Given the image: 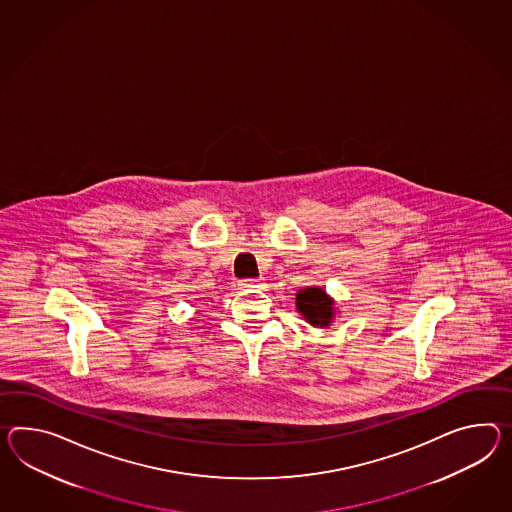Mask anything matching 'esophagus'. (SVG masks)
Returning <instances> with one entry per match:
<instances>
[{"mask_svg": "<svg viewBox=\"0 0 512 512\" xmlns=\"http://www.w3.org/2000/svg\"><path fill=\"white\" fill-rule=\"evenodd\" d=\"M238 287L240 288H262L264 287V279L262 277H257V279H242L240 283H238Z\"/></svg>", "mask_w": 512, "mask_h": 512, "instance_id": "esophagus-1", "label": "esophagus"}]
</instances>
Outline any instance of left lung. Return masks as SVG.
<instances>
[{"mask_svg":"<svg viewBox=\"0 0 512 512\" xmlns=\"http://www.w3.org/2000/svg\"><path fill=\"white\" fill-rule=\"evenodd\" d=\"M335 301L325 294L324 288L309 287L296 294V307L301 316L314 327H327L335 318Z\"/></svg>","mask_w":512,"mask_h":512,"instance_id":"obj_1","label":"left lung"}]
</instances>
